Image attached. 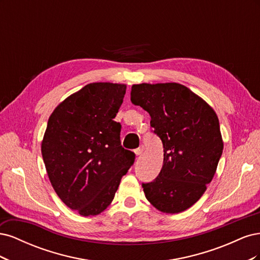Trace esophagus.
I'll return each mask as SVG.
<instances>
[{"instance_id": "34e87169", "label": "esophagus", "mask_w": 260, "mask_h": 260, "mask_svg": "<svg viewBox=\"0 0 260 260\" xmlns=\"http://www.w3.org/2000/svg\"><path fill=\"white\" fill-rule=\"evenodd\" d=\"M144 152V146H140L139 148H137L136 151H135V154L137 155V156H140L141 154H142Z\"/></svg>"}]
</instances>
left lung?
<instances>
[{"mask_svg": "<svg viewBox=\"0 0 260 260\" xmlns=\"http://www.w3.org/2000/svg\"><path fill=\"white\" fill-rule=\"evenodd\" d=\"M131 101L151 116L164 146L158 177L142 184L145 198L165 214H179L202 198L215 176L223 149L217 114L176 82L133 84Z\"/></svg>", "mask_w": 260, "mask_h": 260, "instance_id": "obj_1", "label": "left lung"}]
</instances>
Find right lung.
<instances>
[{
	"label": "right lung",
	"mask_w": 260,
	"mask_h": 260,
	"mask_svg": "<svg viewBox=\"0 0 260 260\" xmlns=\"http://www.w3.org/2000/svg\"><path fill=\"white\" fill-rule=\"evenodd\" d=\"M125 89L123 83H89L49 118L41 144L46 172L62 203L81 216H96L111 205L135 161L114 121Z\"/></svg>",
	"instance_id": "obj_1"
}]
</instances>
